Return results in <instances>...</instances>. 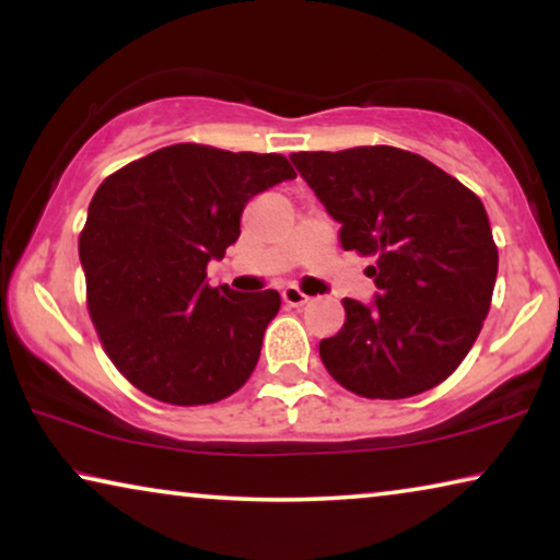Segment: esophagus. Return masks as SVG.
Segmentation results:
<instances>
[{
    "mask_svg": "<svg viewBox=\"0 0 560 560\" xmlns=\"http://www.w3.org/2000/svg\"><path fill=\"white\" fill-rule=\"evenodd\" d=\"M281 299H283V304H289V306H302V304L310 302V296H306L304 291L296 289V287L281 289Z\"/></svg>",
    "mask_w": 560,
    "mask_h": 560,
    "instance_id": "obj_1",
    "label": "esophagus"
}]
</instances>
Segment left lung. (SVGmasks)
I'll return each mask as SVG.
<instances>
[{
    "label": "left lung",
    "instance_id": "obj_1",
    "mask_svg": "<svg viewBox=\"0 0 560 560\" xmlns=\"http://www.w3.org/2000/svg\"><path fill=\"white\" fill-rule=\"evenodd\" d=\"M345 250L373 256V304L342 299L345 325L319 342L329 375L362 398H408L459 368L490 312L498 246L475 192L396 147L291 154Z\"/></svg>",
    "mask_w": 560,
    "mask_h": 560
}]
</instances>
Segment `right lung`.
<instances>
[{
  "instance_id": "obj_1",
  "label": "right lung",
  "mask_w": 560,
  "mask_h": 560,
  "mask_svg": "<svg viewBox=\"0 0 560 560\" xmlns=\"http://www.w3.org/2000/svg\"><path fill=\"white\" fill-rule=\"evenodd\" d=\"M287 156L172 144L106 177L78 238L96 332L121 375L172 406L223 400L254 373L281 296L208 283L254 195L294 179Z\"/></svg>"
}]
</instances>
